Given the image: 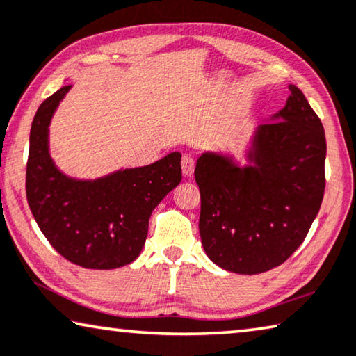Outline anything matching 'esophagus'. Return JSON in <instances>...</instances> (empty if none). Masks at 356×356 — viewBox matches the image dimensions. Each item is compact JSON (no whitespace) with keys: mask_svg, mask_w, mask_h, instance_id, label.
<instances>
[{"mask_svg":"<svg viewBox=\"0 0 356 356\" xmlns=\"http://www.w3.org/2000/svg\"><path fill=\"white\" fill-rule=\"evenodd\" d=\"M195 171V163L190 156H184L182 158V174L185 177H192Z\"/></svg>","mask_w":356,"mask_h":356,"instance_id":"esophagus-1","label":"esophagus"}]
</instances>
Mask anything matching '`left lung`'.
Instances as JSON below:
<instances>
[{"instance_id":"1","label":"left lung","mask_w":356,"mask_h":356,"mask_svg":"<svg viewBox=\"0 0 356 356\" xmlns=\"http://www.w3.org/2000/svg\"><path fill=\"white\" fill-rule=\"evenodd\" d=\"M250 135L243 163L208 149L197 159L200 237L219 268L259 274L279 266L307 237L324 195L326 137L302 90Z\"/></svg>"}]
</instances>
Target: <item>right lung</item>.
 <instances>
[{"instance_id":"add662e5","label":"right lung","mask_w":356,"mask_h":356,"mask_svg":"<svg viewBox=\"0 0 356 356\" xmlns=\"http://www.w3.org/2000/svg\"><path fill=\"white\" fill-rule=\"evenodd\" d=\"M72 85L40 104L30 129L27 202L59 254L87 269H116L142 252L148 221L182 180L179 152L142 168H121L95 179L72 177L49 152V126Z\"/></svg>"}]
</instances>
